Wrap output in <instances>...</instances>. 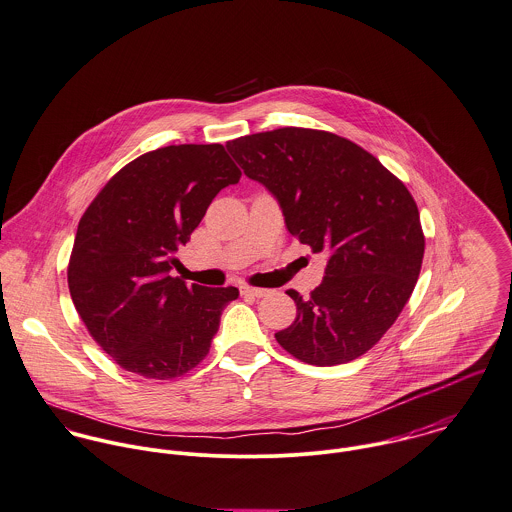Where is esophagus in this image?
<instances>
[{"mask_svg": "<svg viewBox=\"0 0 512 512\" xmlns=\"http://www.w3.org/2000/svg\"><path fill=\"white\" fill-rule=\"evenodd\" d=\"M241 294L243 296H251V298H263V296H267L269 294V290H265V288H255V286H241Z\"/></svg>", "mask_w": 512, "mask_h": 512, "instance_id": "esophagus-1", "label": "esophagus"}]
</instances>
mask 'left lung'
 <instances>
[{"label": "left lung", "instance_id": "left-lung-1", "mask_svg": "<svg viewBox=\"0 0 512 512\" xmlns=\"http://www.w3.org/2000/svg\"><path fill=\"white\" fill-rule=\"evenodd\" d=\"M243 172L265 184L286 229L330 259L296 320L275 334L292 357L330 367L367 353L397 322L424 257V231L408 188L379 159L330 131L281 127L228 141Z\"/></svg>", "mask_w": 512, "mask_h": 512}]
</instances>
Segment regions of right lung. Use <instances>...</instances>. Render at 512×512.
I'll return each instance as SVG.
<instances>
[{"label": "right lung", "instance_id": "1", "mask_svg": "<svg viewBox=\"0 0 512 512\" xmlns=\"http://www.w3.org/2000/svg\"><path fill=\"white\" fill-rule=\"evenodd\" d=\"M239 178L220 143L161 147L115 172L80 218L70 296L90 336L125 371L169 381L208 355L239 290L186 286L169 271L216 194Z\"/></svg>", "mask_w": 512, "mask_h": 512}]
</instances>
